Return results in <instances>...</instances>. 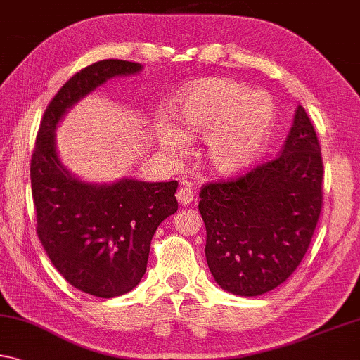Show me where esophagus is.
<instances>
[{"label": "esophagus", "mask_w": 360, "mask_h": 360, "mask_svg": "<svg viewBox=\"0 0 360 360\" xmlns=\"http://www.w3.org/2000/svg\"><path fill=\"white\" fill-rule=\"evenodd\" d=\"M176 198L181 205H189L193 200V191L189 186H182L181 189L176 192Z\"/></svg>", "instance_id": "obj_1"}]
</instances>
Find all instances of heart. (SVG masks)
<instances>
[{"label": "heart", "instance_id": "1", "mask_svg": "<svg viewBox=\"0 0 360 360\" xmlns=\"http://www.w3.org/2000/svg\"><path fill=\"white\" fill-rule=\"evenodd\" d=\"M174 113L181 123L157 131L163 150L181 155L192 139H205V160L221 176L243 173L256 162L269 136L274 104L262 91L231 78H208L181 94Z\"/></svg>", "mask_w": 360, "mask_h": 360}]
</instances>
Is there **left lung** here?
<instances>
[{
    "mask_svg": "<svg viewBox=\"0 0 360 360\" xmlns=\"http://www.w3.org/2000/svg\"><path fill=\"white\" fill-rule=\"evenodd\" d=\"M322 179L321 146L298 105L281 155L242 178L202 187L205 256L222 290L259 296L292 276L321 216Z\"/></svg>",
    "mask_w": 360,
    "mask_h": 360,
    "instance_id": "left-lung-1",
    "label": "left lung"
}]
</instances>
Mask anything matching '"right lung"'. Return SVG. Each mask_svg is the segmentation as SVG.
<instances>
[{"instance_id": "right-lung-1", "label": "right lung", "mask_w": 360, "mask_h": 360, "mask_svg": "<svg viewBox=\"0 0 360 360\" xmlns=\"http://www.w3.org/2000/svg\"><path fill=\"white\" fill-rule=\"evenodd\" d=\"M141 70L136 62L105 59L75 73L44 112L32 157L39 242L68 283L99 298L124 295L141 282L153 233L178 211V181L79 179L62 163L56 131L73 105L108 79Z\"/></svg>"}]
</instances>
